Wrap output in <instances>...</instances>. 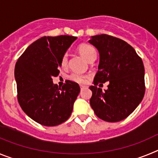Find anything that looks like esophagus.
Listing matches in <instances>:
<instances>
[{"instance_id": "esophagus-1", "label": "esophagus", "mask_w": 158, "mask_h": 158, "mask_svg": "<svg viewBox=\"0 0 158 158\" xmlns=\"http://www.w3.org/2000/svg\"><path fill=\"white\" fill-rule=\"evenodd\" d=\"M80 88H81V89H85V88H86V86L85 85H81Z\"/></svg>"}]
</instances>
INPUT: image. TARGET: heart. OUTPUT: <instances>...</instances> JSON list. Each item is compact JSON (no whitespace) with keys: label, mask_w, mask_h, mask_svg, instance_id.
I'll return each mask as SVG.
<instances>
[{"label":"heart","mask_w":158,"mask_h":158,"mask_svg":"<svg viewBox=\"0 0 158 158\" xmlns=\"http://www.w3.org/2000/svg\"><path fill=\"white\" fill-rule=\"evenodd\" d=\"M78 51L81 54L84 58H85L89 62V60L91 59L93 56L96 55V50L93 47H92L91 45L89 44H86V43H83V44H81L77 48ZM67 65H68V56L67 54H64L63 56L61 58V61H60V65L62 68L65 69L66 68ZM69 79L73 81L77 82V83L83 84L85 83L87 81L88 77L86 75L84 74H80V73H73L69 75Z\"/></svg>","instance_id":"heart-1"}]
</instances>
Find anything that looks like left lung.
Here are the masks:
<instances>
[{"instance_id":"1","label":"left lung","mask_w":158,"mask_h":158,"mask_svg":"<svg viewBox=\"0 0 158 158\" xmlns=\"http://www.w3.org/2000/svg\"><path fill=\"white\" fill-rule=\"evenodd\" d=\"M89 43L100 53L94 85L89 87L93 92L90 105L96 116L103 120H123L135 111L144 96L145 69L142 58L127 42L114 36H92ZM106 81L110 85L103 92L97 85Z\"/></svg>"}]
</instances>
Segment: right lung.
<instances>
[{
	"label": "right lung",
	"mask_w": 158,
	"mask_h": 158,
	"mask_svg": "<svg viewBox=\"0 0 158 158\" xmlns=\"http://www.w3.org/2000/svg\"><path fill=\"white\" fill-rule=\"evenodd\" d=\"M77 37L44 36L31 43L18 58L15 78L19 106L38 123L54 127L70 116L80 86L65 81L62 88L53 84L60 61Z\"/></svg>",
	"instance_id": "1"
}]
</instances>
